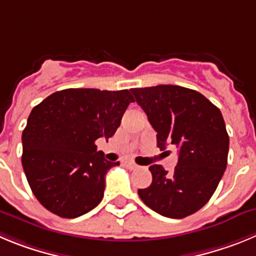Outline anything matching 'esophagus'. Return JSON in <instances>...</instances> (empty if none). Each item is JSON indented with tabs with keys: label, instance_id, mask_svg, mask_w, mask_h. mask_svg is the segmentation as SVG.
<instances>
[{
	"label": "esophagus",
	"instance_id": "1",
	"mask_svg": "<svg viewBox=\"0 0 256 256\" xmlns=\"http://www.w3.org/2000/svg\"><path fill=\"white\" fill-rule=\"evenodd\" d=\"M125 166L126 168H128L130 170H135V169L139 168V166H136V164L132 163V162H125Z\"/></svg>",
	"mask_w": 256,
	"mask_h": 256
}]
</instances>
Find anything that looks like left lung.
<instances>
[{
	"mask_svg": "<svg viewBox=\"0 0 256 256\" xmlns=\"http://www.w3.org/2000/svg\"><path fill=\"white\" fill-rule=\"evenodd\" d=\"M131 93L156 131L160 150L178 148V164L166 172L149 168L152 184L139 190L148 207L169 218L200 210L216 190L228 166V135L221 111L197 90L173 84L132 88Z\"/></svg>",
	"mask_w": 256,
	"mask_h": 256,
	"instance_id": "1",
	"label": "left lung"
}]
</instances>
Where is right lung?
<instances>
[{
	"mask_svg": "<svg viewBox=\"0 0 256 256\" xmlns=\"http://www.w3.org/2000/svg\"><path fill=\"white\" fill-rule=\"evenodd\" d=\"M134 102L130 90L68 88L31 111L22 132V168L40 204L76 218L104 198V176L118 166L97 152L96 140L111 138Z\"/></svg>",
	"mask_w": 256,
	"mask_h": 256,
	"instance_id": "1",
	"label": "right lung"
}]
</instances>
